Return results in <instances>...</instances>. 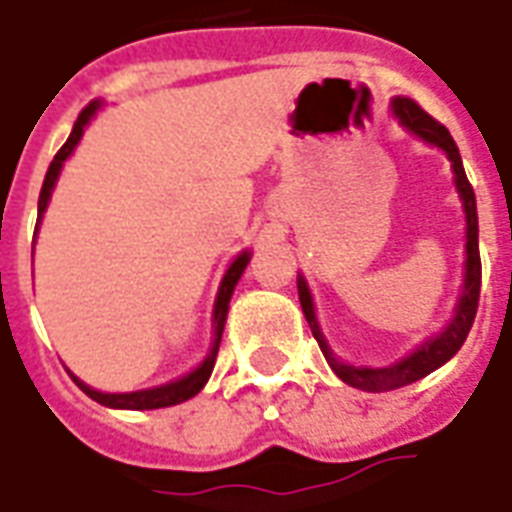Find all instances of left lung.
Returning a JSON list of instances; mask_svg holds the SVG:
<instances>
[{
    "instance_id": "obj_1",
    "label": "left lung",
    "mask_w": 512,
    "mask_h": 512,
    "mask_svg": "<svg viewBox=\"0 0 512 512\" xmlns=\"http://www.w3.org/2000/svg\"><path fill=\"white\" fill-rule=\"evenodd\" d=\"M393 113L396 119L405 124L407 130L416 132L421 141L427 144H435L438 149L446 152V157L452 160V169H455V182L457 191L463 196V207H466V282H463V296L457 302L455 318L446 330L438 335V338H430L421 349H416L413 355L405 357L402 363H393L388 368H357L346 366L338 357L332 355L330 346L324 341V335L318 330L316 313H313V299H310V291H307L305 280H299V302H302V310H305L307 324L313 330V338L321 346V352L327 357L330 368L341 377L346 385L352 388H360V391H393V388H405L410 382L421 380L432 374L435 368H441L449 357L457 355V349L463 346V341L468 338V330L474 324V316H477V307H480V285H482V263H480V224H477V199H474V188L466 177V169H463V160H460V149H457L455 138L449 135V130L443 127L441 121H435L424 110V107L407 99V96H396L393 99Z\"/></svg>"
}]
</instances>
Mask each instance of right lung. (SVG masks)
Here are the masks:
<instances>
[{
    "instance_id": "obj_1",
    "label": "right lung",
    "mask_w": 512,
    "mask_h": 512,
    "mask_svg": "<svg viewBox=\"0 0 512 512\" xmlns=\"http://www.w3.org/2000/svg\"><path fill=\"white\" fill-rule=\"evenodd\" d=\"M96 102H91L88 107H82V113L74 121V130H71L69 141L57 149L55 160L49 163V171H46L44 185H41V196H38V221L44 216L46 202H49V196H52V188H55L57 174H60V166H63V160L74 152V146L82 138V130H85V124L91 121V116L96 113ZM38 230V227H35ZM246 263H249V255L235 257V263L227 268V274H224V280H221L219 296H216V310H213V324H216V338H213V349H210V355L202 360V366L191 371L188 377H182L177 382H169V385H160V388H149V391H135V393H102L94 391V388H88L85 382H80L74 374H71V380L80 385L82 393H88L94 402L105 407H124V410H155V407H171V405H180L185 399H191L196 393L205 388L207 377H210V371H213V363H216V355H219V343H221V332H224V321H227V307H230V296L235 291V285L241 280V274H244Z\"/></svg>"
}]
</instances>
